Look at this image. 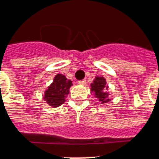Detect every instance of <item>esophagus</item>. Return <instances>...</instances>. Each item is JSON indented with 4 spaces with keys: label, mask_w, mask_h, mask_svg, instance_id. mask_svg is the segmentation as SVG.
I'll return each mask as SVG.
<instances>
[{
    "label": "esophagus",
    "mask_w": 159,
    "mask_h": 159,
    "mask_svg": "<svg viewBox=\"0 0 159 159\" xmlns=\"http://www.w3.org/2000/svg\"><path fill=\"white\" fill-rule=\"evenodd\" d=\"M86 83V80L83 79V80H80L78 81V84H81V85H85Z\"/></svg>",
    "instance_id": "obj_1"
}]
</instances>
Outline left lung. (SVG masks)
<instances>
[{"instance_id": "1", "label": "left lung", "mask_w": 159, "mask_h": 159, "mask_svg": "<svg viewBox=\"0 0 159 159\" xmlns=\"http://www.w3.org/2000/svg\"><path fill=\"white\" fill-rule=\"evenodd\" d=\"M106 90V80L104 77H95V80L93 82V83H91V91L94 92L96 97L102 103L109 102L110 100L107 98V94L103 92V90Z\"/></svg>"}]
</instances>
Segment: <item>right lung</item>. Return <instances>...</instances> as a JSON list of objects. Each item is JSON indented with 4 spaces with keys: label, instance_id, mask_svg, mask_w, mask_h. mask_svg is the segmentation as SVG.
I'll list each match as a JSON object with an SVG mask.
<instances>
[{
    "label": "right lung",
    "instance_id": "1",
    "mask_svg": "<svg viewBox=\"0 0 159 159\" xmlns=\"http://www.w3.org/2000/svg\"><path fill=\"white\" fill-rule=\"evenodd\" d=\"M71 81L68 80L62 74H57L53 82L45 91L44 98L50 106L57 107L65 102V96L69 93L72 86Z\"/></svg>",
    "mask_w": 159,
    "mask_h": 159
}]
</instances>
